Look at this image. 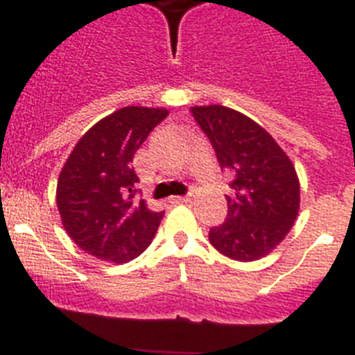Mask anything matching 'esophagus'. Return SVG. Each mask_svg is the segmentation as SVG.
Segmentation results:
<instances>
[{
  "label": "esophagus",
  "mask_w": 355,
  "mask_h": 355,
  "mask_svg": "<svg viewBox=\"0 0 355 355\" xmlns=\"http://www.w3.org/2000/svg\"><path fill=\"white\" fill-rule=\"evenodd\" d=\"M172 202H174V205H181V202H188V200H190V197L188 196H181V197H172Z\"/></svg>",
  "instance_id": "1"
}]
</instances>
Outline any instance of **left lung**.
Segmentation results:
<instances>
[{
  "mask_svg": "<svg viewBox=\"0 0 355 355\" xmlns=\"http://www.w3.org/2000/svg\"><path fill=\"white\" fill-rule=\"evenodd\" d=\"M192 115L231 175L227 216L209 229L218 252L236 261L265 258L299 215L300 184L293 163L258 122L222 105L192 106Z\"/></svg>",
  "mask_w": 355,
  "mask_h": 355,
  "instance_id": "1",
  "label": "left lung"
}]
</instances>
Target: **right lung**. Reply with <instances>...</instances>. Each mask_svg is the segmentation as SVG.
<instances>
[{
    "label": "right lung",
    "mask_w": 355,
    "mask_h": 355,
    "mask_svg": "<svg viewBox=\"0 0 355 355\" xmlns=\"http://www.w3.org/2000/svg\"><path fill=\"white\" fill-rule=\"evenodd\" d=\"M168 112L124 106L96 122L62 167L56 206L71 240L110 263H128L153 241L163 211L135 199L133 156Z\"/></svg>",
    "instance_id": "right-lung-1"
}]
</instances>
